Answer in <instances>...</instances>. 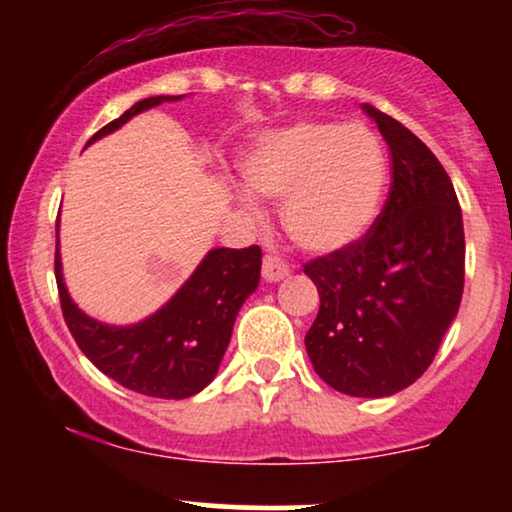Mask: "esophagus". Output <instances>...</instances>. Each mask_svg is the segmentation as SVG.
Masks as SVG:
<instances>
[{"label":"esophagus","instance_id":"obj_1","mask_svg":"<svg viewBox=\"0 0 512 512\" xmlns=\"http://www.w3.org/2000/svg\"><path fill=\"white\" fill-rule=\"evenodd\" d=\"M262 276H264V281L274 284V281H281L289 276V267H286V264L281 262L276 255H267L262 260Z\"/></svg>","mask_w":512,"mask_h":512}]
</instances>
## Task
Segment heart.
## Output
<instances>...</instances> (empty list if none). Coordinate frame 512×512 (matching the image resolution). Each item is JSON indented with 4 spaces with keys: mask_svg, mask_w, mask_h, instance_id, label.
Instances as JSON below:
<instances>
[{
    "mask_svg": "<svg viewBox=\"0 0 512 512\" xmlns=\"http://www.w3.org/2000/svg\"><path fill=\"white\" fill-rule=\"evenodd\" d=\"M243 178L252 195L284 199L281 221L298 248L332 255L373 226L387 161L366 125L303 120L264 134L245 156Z\"/></svg>",
    "mask_w": 512,
    "mask_h": 512,
    "instance_id": "b5f03b06",
    "label": "heart"
}]
</instances>
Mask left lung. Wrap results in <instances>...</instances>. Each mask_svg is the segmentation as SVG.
I'll return each mask as SVG.
<instances>
[{"mask_svg":"<svg viewBox=\"0 0 512 512\" xmlns=\"http://www.w3.org/2000/svg\"><path fill=\"white\" fill-rule=\"evenodd\" d=\"M363 110L390 149V195L356 245L305 264L320 293L305 349L337 392L390 397L426 373L460 310L464 228L433 151L395 117Z\"/></svg>","mask_w":512,"mask_h":512,"instance_id":"1","label":"left lung"}]
</instances>
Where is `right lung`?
Returning <instances> with one entry per match:
<instances>
[{
	"label": "right lung",
	"mask_w": 512,
	"mask_h": 512,
	"mask_svg": "<svg viewBox=\"0 0 512 512\" xmlns=\"http://www.w3.org/2000/svg\"><path fill=\"white\" fill-rule=\"evenodd\" d=\"M182 96H154L98 129L88 144L120 129L129 117ZM262 250L214 248L170 301L137 325H105L79 310L62 279L57 219L55 279L62 315L88 361L127 390L158 399L197 395L216 378L240 305L260 284Z\"/></svg>",
	"instance_id": "right-lung-1"
}]
</instances>
